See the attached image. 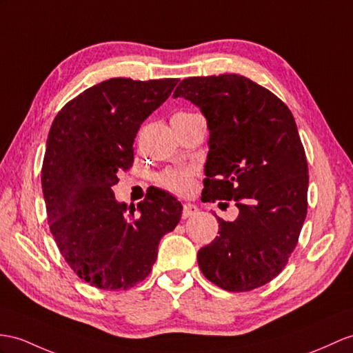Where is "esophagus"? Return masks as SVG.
Returning <instances> with one entry per match:
<instances>
[{
    "mask_svg": "<svg viewBox=\"0 0 353 353\" xmlns=\"http://www.w3.org/2000/svg\"><path fill=\"white\" fill-rule=\"evenodd\" d=\"M197 212V208L192 203H185L183 206V219H190Z\"/></svg>",
    "mask_w": 353,
    "mask_h": 353,
    "instance_id": "esophagus-1",
    "label": "esophagus"
}]
</instances>
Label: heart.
I'll list each match as a JSON object with an SVG mask.
<instances>
[{
  "label": "heart",
  "instance_id": "b5f03b06",
  "mask_svg": "<svg viewBox=\"0 0 353 353\" xmlns=\"http://www.w3.org/2000/svg\"><path fill=\"white\" fill-rule=\"evenodd\" d=\"M192 114H187V112H179L175 117H187ZM194 176L196 172L192 168H174V169H166L163 170L161 174L157 175L156 181L159 187L165 188L166 192L185 197L192 194L194 188Z\"/></svg>",
  "mask_w": 353,
  "mask_h": 353
}]
</instances>
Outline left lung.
Instances as JSON below:
<instances>
[{"instance_id": "8db88e82", "label": "left lung", "mask_w": 353, "mask_h": 353, "mask_svg": "<svg viewBox=\"0 0 353 353\" xmlns=\"http://www.w3.org/2000/svg\"><path fill=\"white\" fill-rule=\"evenodd\" d=\"M174 97L208 121L205 202L234 201L235 221L197 253L203 276L229 292L261 288L285 270L307 216L308 165L294 115L276 94L241 74L187 77Z\"/></svg>"}]
</instances>
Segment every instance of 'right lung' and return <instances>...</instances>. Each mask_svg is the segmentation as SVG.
Listing matches in <instances>:
<instances>
[{
	"label": "right lung",
	"mask_w": 353,
	"mask_h": 353,
	"mask_svg": "<svg viewBox=\"0 0 353 353\" xmlns=\"http://www.w3.org/2000/svg\"><path fill=\"white\" fill-rule=\"evenodd\" d=\"M178 79L112 77L85 90L58 112L41 166L48 225L77 277L103 290H127L148 277L160 239L183 206L154 188L142 202L115 201L118 172L130 170L141 124Z\"/></svg>",
	"instance_id": "right-lung-1"
}]
</instances>
